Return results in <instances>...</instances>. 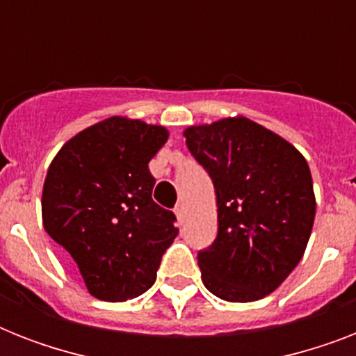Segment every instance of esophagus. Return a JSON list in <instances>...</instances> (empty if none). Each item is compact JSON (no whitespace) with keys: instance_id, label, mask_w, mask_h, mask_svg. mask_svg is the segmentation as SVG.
Returning <instances> with one entry per match:
<instances>
[{"instance_id":"1","label":"esophagus","mask_w":356,"mask_h":356,"mask_svg":"<svg viewBox=\"0 0 356 356\" xmlns=\"http://www.w3.org/2000/svg\"><path fill=\"white\" fill-rule=\"evenodd\" d=\"M173 211H175V216H177L179 223H183V218H184V205H183V203H177V207H175Z\"/></svg>"}]
</instances>
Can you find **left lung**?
Returning <instances> with one entry per match:
<instances>
[{"instance_id": "1", "label": "left lung", "mask_w": 356, "mask_h": 356, "mask_svg": "<svg viewBox=\"0 0 356 356\" xmlns=\"http://www.w3.org/2000/svg\"><path fill=\"white\" fill-rule=\"evenodd\" d=\"M216 190L218 236L197 253L209 292L248 303L286 279L310 238L316 214L309 164L292 144L248 118L184 131Z\"/></svg>"}]
</instances>
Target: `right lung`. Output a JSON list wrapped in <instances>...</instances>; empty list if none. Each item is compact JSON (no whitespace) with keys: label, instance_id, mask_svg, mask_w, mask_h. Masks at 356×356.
Segmentation results:
<instances>
[{"label":"right lung","instance_id":"1","mask_svg":"<svg viewBox=\"0 0 356 356\" xmlns=\"http://www.w3.org/2000/svg\"><path fill=\"white\" fill-rule=\"evenodd\" d=\"M166 140L161 125L114 116L75 134L47 170L44 229L94 298L118 303L149 290L179 234L175 214L151 197L147 164Z\"/></svg>","mask_w":356,"mask_h":356}]
</instances>
